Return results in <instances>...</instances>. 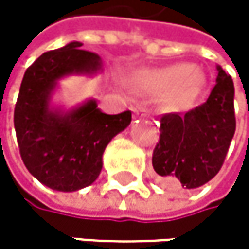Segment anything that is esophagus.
Segmentation results:
<instances>
[{"instance_id":"1","label":"esophagus","mask_w":249,"mask_h":249,"mask_svg":"<svg viewBox=\"0 0 249 249\" xmlns=\"http://www.w3.org/2000/svg\"><path fill=\"white\" fill-rule=\"evenodd\" d=\"M134 113L139 115V116H143V118L148 116V110H146L145 107H142V106H136V107H134Z\"/></svg>"}]
</instances>
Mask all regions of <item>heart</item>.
Instances as JSON below:
<instances>
[{
  "mask_svg": "<svg viewBox=\"0 0 249 249\" xmlns=\"http://www.w3.org/2000/svg\"><path fill=\"white\" fill-rule=\"evenodd\" d=\"M134 85L145 92L164 94L180 106L194 100L203 87V76L190 64H175L164 69L140 71L133 76Z\"/></svg>",
  "mask_w": 249,
  "mask_h": 249,
  "instance_id": "1",
  "label": "heart"
}]
</instances>
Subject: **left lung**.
Returning <instances> with one entry per match:
<instances>
[{
    "label": "left lung",
    "mask_w": 249,
    "mask_h": 249,
    "mask_svg": "<svg viewBox=\"0 0 249 249\" xmlns=\"http://www.w3.org/2000/svg\"><path fill=\"white\" fill-rule=\"evenodd\" d=\"M216 85L208 100L187 113L161 116L152 166L162 187L194 190L219 172L236 130L234 87L216 65Z\"/></svg>",
    "instance_id": "1"
}]
</instances>
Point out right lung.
I'll list each match as a JSON object with an SVG mask.
<instances>
[{
    "label": "right lung",
    "instance_id": "obj_1",
    "mask_svg": "<svg viewBox=\"0 0 249 249\" xmlns=\"http://www.w3.org/2000/svg\"><path fill=\"white\" fill-rule=\"evenodd\" d=\"M100 71L101 58L71 41L43 53L23 74L15 107L18 145L28 172L52 190L71 193L91 185L109 142L131 122L130 110L106 115L94 98L70 110L52 104L61 79Z\"/></svg>",
    "mask_w": 249,
    "mask_h": 249
}]
</instances>
